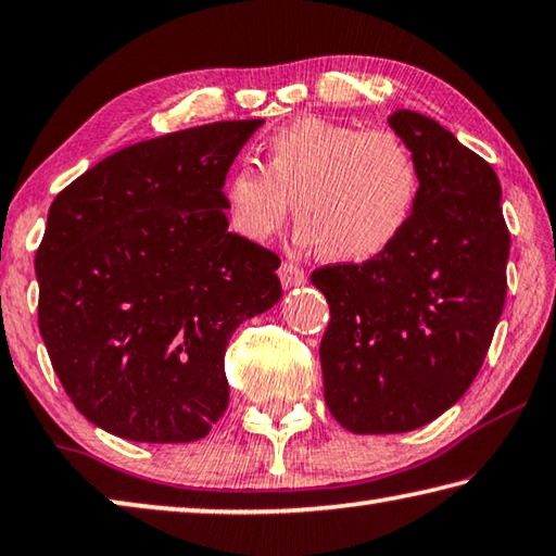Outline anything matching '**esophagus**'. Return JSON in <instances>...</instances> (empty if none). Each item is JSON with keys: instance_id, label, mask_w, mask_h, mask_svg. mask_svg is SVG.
I'll return each instance as SVG.
<instances>
[{"instance_id": "1", "label": "esophagus", "mask_w": 556, "mask_h": 556, "mask_svg": "<svg viewBox=\"0 0 556 556\" xmlns=\"http://www.w3.org/2000/svg\"><path fill=\"white\" fill-rule=\"evenodd\" d=\"M279 279H281V285H285L287 289H291V287L304 285L306 275H304V269H301V267L291 265V262H285V265L279 267Z\"/></svg>"}]
</instances>
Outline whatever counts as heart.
I'll return each instance as SVG.
<instances>
[{
	"mask_svg": "<svg viewBox=\"0 0 556 556\" xmlns=\"http://www.w3.org/2000/svg\"><path fill=\"white\" fill-rule=\"evenodd\" d=\"M265 165L240 163L224 181L228 226L250 243L277 236L291 201L299 240L338 262H369L406 233L420 199V169L389 128L301 116L262 146Z\"/></svg>",
	"mask_w": 556,
	"mask_h": 556,
	"instance_id": "obj_1",
	"label": "heart"
}]
</instances>
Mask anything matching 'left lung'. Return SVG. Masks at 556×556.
Masks as SVG:
<instances>
[{"label": "left lung", "mask_w": 556, "mask_h": 556, "mask_svg": "<svg viewBox=\"0 0 556 556\" xmlns=\"http://www.w3.org/2000/svg\"><path fill=\"white\" fill-rule=\"evenodd\" d=\"M389 126L420 169L406 233L362 265L311 275L328 299L320 340L326 403L359 435L408 432L454 406L477 379L506 304L510 233L486 160L416 111Z\"/></svg>", "instance_id": "left-lung-1"}]
</instances>
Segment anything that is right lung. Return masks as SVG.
<instances>
[{
  "label": "right lung",
  "mask_w": 556,
  "mask_h": 556,
  "mask_svg": "<svg viewBox=\"0 0 556 556\" xmlns=\"http://www.w3.org/2000/svg\"><path fill=\"white\" fill-rule=\"evenodd\" d=\"M262 124L128 146L50 204L38 330L70 401L111 435L194 442L224 416L228 340L281 296V260L228 233L224 204L228 169Z\"/></svg>",
  "instance_id": "1"
}]
</instances>
